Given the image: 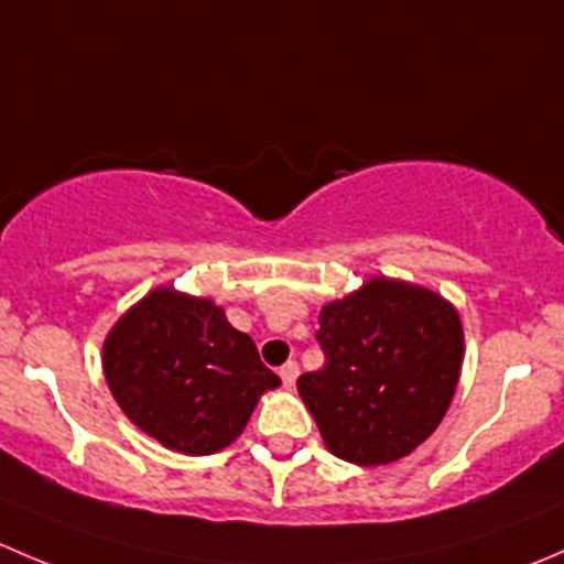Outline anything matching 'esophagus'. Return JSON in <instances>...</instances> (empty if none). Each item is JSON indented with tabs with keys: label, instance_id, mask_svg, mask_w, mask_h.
I'll list each match as a JSON object with an SVG mask.
<instances>
[{
	"label": "esophagus",
	"instance_id": "esophagus-1",
	"mask_svg": "<svg viewBox=\"0 0 564 564\" xmlns=\"http://www.w3.org/2000/svg\"><path fill=\"white\" fill-rule=\"evenodd\" d=\"M278 373H281L283 384H286V388H292V384L297 382V377H300V366H297V362H294V360H289L286 366H283Z\"/></svg>",
	"mask_w": 564,
	"mask_h": 564
}]
</instances>
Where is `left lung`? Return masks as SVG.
Instances as JSON below:
<instances>
[{
	"label": "left lung",
	"instance_id": "1",
	"mask_svg": "<svg viewBox=\"0 0 564 564\" xmlns=\"http://www.w3.org/2000/svg\"><path fill=\"white\" fill-rule=\"evenodd\" d=\"M324 368L297 390L333 456L382 466L417 451L451 409L464 362L456 305L420 283L368 278L318 311Z\"/></svg>",
	"mask_w": 564,
	"mask_h": 564
}]
</instances>
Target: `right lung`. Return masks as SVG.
<instances>
[{"mask_svg": "<svg viewBox=\"0 0 564 564\" xmlns=\"http://www.w3.org/2000/svg\"><path fill=\"white\" fill-rule=\"evenodd\" d=\"M104 373L124 417L185 456H213L246 431L281 379L215 300L158 286L113 322Z\"/></svg>", "mask_w": 564, "mask_h": 564, "instance_id": "1", "label": "right lung"}]
</instances>
